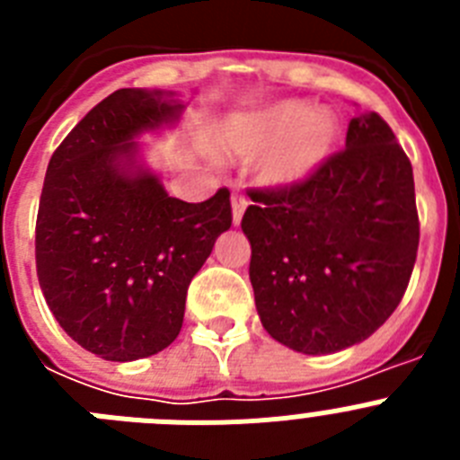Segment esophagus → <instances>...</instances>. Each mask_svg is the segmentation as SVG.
I'll return each instance as SVG.
<instances>
[{
	"label": "esophagus",
	"instance_id": "34e87169",
	"mask_svg": "<svg viewBox=\"0 0 460 460\" xmlns=\"http://www.w3.org/2000/svg\"><path fill=\"white\" fill-rule=\"evenodd\" d=\"M230 205H233V223L234 226H239V223H242V217H243V209L249 207V200H246L242 193H233V198H230Z\"/></svg>",
	"mask_w": 460,
	"mask_h": 460
}]
</instances>
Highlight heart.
Instances as JSON below:
<instances>
[{
  "mask_svg": "<svg viewBox=\"0 0 460 460\" xmlns=\"http://www.w3.org/2000/svg\"><path fill=\"white\" fill-rule=\"evenodd\" d=\"M339 137L329 110H311L306 101L283 99L234 112L218 131V149L227 158H258V181L267 189H292L320 170Z\"/></svg>",
  "mask_w": 460,
  "mask_h": 460,
  "instance_id": "heart-1",
  "label": "heart"
}]
</instances>
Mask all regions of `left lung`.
<instances>
[{"mask_svg": "<svg viewBox=\"0 0 460 460\" xmlns=\"http://www.w3.org/2000/svg\"><path fill=\"white\" fill-rule=\"evenodd\" d=\"M242 230L267 334L304 355L367 341L403 299L420 246L412 165L376 112L292 189L251 190Z\"/></svg>", "mask_w": 460, "mask_h": 460, "instance_id": "1", "label": "left lung"}]
</instances>
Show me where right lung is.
Wrapping results in <instances>:
<instances>
[{
	"label": "right lung",
	"instance_id": "right-lung-1",
	"mask_svg": "<svg viewBox=\"0 0 460 460\" xmlns=\"http://www.w3.org/2000/svg\"><path fill=\"white\" fill-rule=\"evenodd\" d=\"M174 92L117 89L64 137L48 164L36 218V274L57 323L84 350L136 361L168 348L186 290L218 234L230 193L170 198L137 137L170 128Z\"/></svg>",
	"mask_w": 460,
	"mask_h": 460
}]
</instances>
